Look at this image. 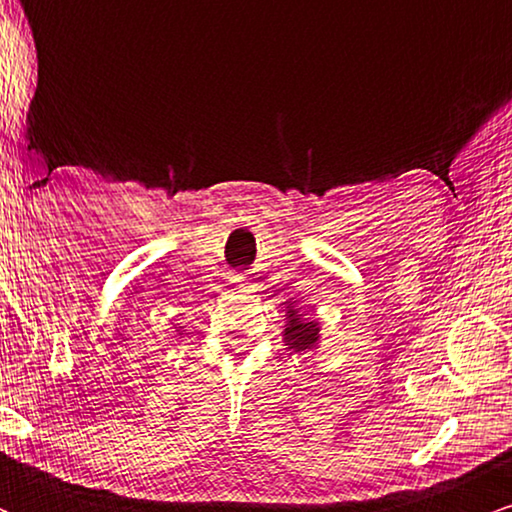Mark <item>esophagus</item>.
Returning a JSON list of instances; mask_svg holds the SVG:
<instances>
[{
	"label": "esophagus",
	"instance_id": "34e87169",
	"mask_svg": "<svg viewBox=\"0 0 512 512\" xmlns=\"http://www.w3.org/2000/svg\"><path fill=\"white\" fill-rule=\"evenodd\" d=\"M231 284L233 286H240V284H243V276H238V274L231 276Z\"/></svg>",
	"mask_w": 512,
	"mask_h": 512
}]
</instances>
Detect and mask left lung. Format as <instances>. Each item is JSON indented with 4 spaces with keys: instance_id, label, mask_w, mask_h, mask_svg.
I'll use <instances>...</instances> for the list:
<instances>
[{
    "instance_id": "obj_1",
    "label": "left lung",
    "mask_w": 512,
    "mask_h": 512,
    "mask_svg": "<svg viewBox=\"0 0 512 512\" xmlns=\"http://www.w3.org/2000/svg\"><path fill=\"white\" fill-rule=\"evenodd\" d=\"M317 332L320 327L315 322L303 320L296 310H289V327L284 332V342L289 349L296 351V354H305L317 344Z\"/></svg>"
}]
</instances>
